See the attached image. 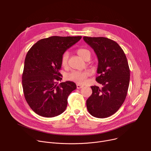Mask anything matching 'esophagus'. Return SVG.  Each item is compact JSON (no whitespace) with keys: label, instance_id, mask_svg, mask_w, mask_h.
<instances>
[{"label":"esophagus","instance_id":"1","mask_svg":"<svg viewBox=\"0 0 151 151\" xmlns=\"http://www.w3.org/2000/svg\"><path fill=\"white\" fill-rule=\"evenodd\" d=\"M83 85H80V84H76V88H78V89H79V88H83Z\"/></svg>","mask_w":151,"mask_h":151}]
</instances>
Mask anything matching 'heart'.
<instances>
[{
  "mask_svg": "<svg viewBox=\"0 0 151 151\" xmlns=\"http://www.w3.org/2000/svg\"><path fill=\"white\" fill-rule=\"evenodd\" d=\"M78 54L83 59L85 60L87 57L91 56L90 51L85 48H80L77 51ZM69 57V52L66 51L64 52L61 57V64L63 66H67L68 60ZM90 75V72L88 70L84 71H76L73 70L71 72L68 73L66 76L67 79L72 81H75L79 83H82L85 82L86 79Z\"/></svg>",
  "mask_w": 151,
  "mask_h": 151,
  "instance_id": "obj_1",
  "label": "heart"
}]
</instances>
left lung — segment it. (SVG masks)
<instances>
[{"mask_svg":"<svg viewBox=\"0 0 151 151\" xmlns=\"http://www.w3.org/2000/svg\"><path fill=\"white\" fill-rule=\"evenodd\" d=\"M98 58L96 81L103 87H91L93 93L87 99L89 113L99 118L109 117L123 104L130 82V71L125 54L114 40L104 37L83 36Z\"/></svg>","mask_w":151,"mask_h":151,"instance_id":"left-lung-1","label":"left lung"}]
</instances>
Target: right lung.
I'll return each instance as SVG.
<instances>
[{
    "mask_svg": "<svg viewBox=\"0 0 151 151\" xmlns=\"http://www.w3.org/2000/svg\"><path fill=\"white\" fill-rule=\"evenodd\" d=\"M81 36H51L37 41L28 51L22 76L26 101L37 115L51 118L66 110L68 98L76 88L71 81L61 82V57Z\"/></svg>",
    "mask_w": 151,
    "mask_h": 151,
    "instance_id": "add662e5",
    "label": "right lung"
}]
</instances>
